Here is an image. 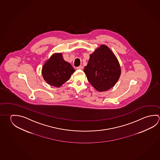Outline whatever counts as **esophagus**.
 Masks as SVG:
<instances>
[{"label":"esophagus","instance_id":"1","mask_svg":"<svg viewBox=\"0 0 160 160\" xmlns=\"http://www.w3.org/2000/svg\"><path fill=\"white\" fill-rule=\"evenodd\" d=\"M82 68H83V66L82 65H80V66H79V67L77 68L78 70H82Z\"/></svg>","mask_w":160,"mask_h":160}]
</instances>
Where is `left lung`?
I'll return each mask as SVG.
<instances>
[{
	"label": "left lung",
	"mask_w": 160,
	"mask_h": 160,
	"mask_svg": "<svg viewBox=\"0 0 160 160\" xmlns=\"http://www.w3.org/2000/svg\"><path fill=\"white\" fill-rule=\"evenodd\" d=\"M84 71L89 82L99 92L110 89L121 75L120 66L116 57L105 45H101L90 55Z\"/></svg>",
	"instance_id": "left-lung-1"
}]
</instances>
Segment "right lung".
Wrapping results in <instances>:
<instances>
[{"instance_id":"1","label":"right lung","mask_w":160,"mask_h":160,"mask_svg":"<svg viewBox=\"0 0 160 160\" xmlns=\"http://www.w3.org/2000/svg\"><path fill=\"white\" fill-rule=\"evenodd\" d=\"M75 71L70 63L63 59L62 53H55L42 66V75L48 84L59 88L70 79Z\"/></svg>"}]
</instances>
